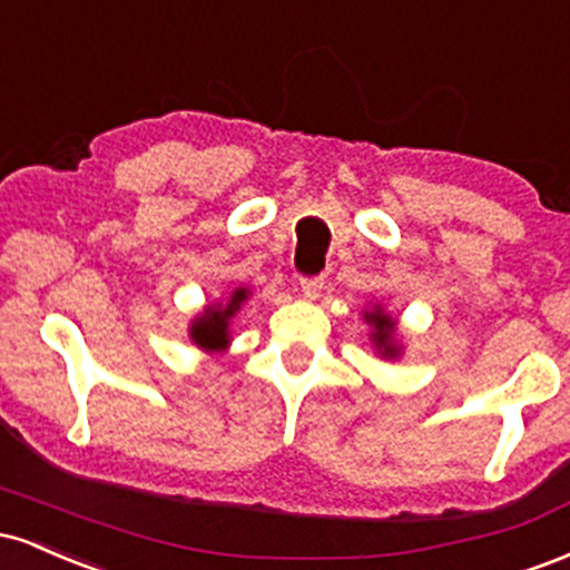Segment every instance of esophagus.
Instances as JSON below:
<instances>
[{
	"label": "esophagus",
	"mask_w": 570,
	"mask_h": 570,
	"mask_svg": "<svg viewBox=\"0 0 570 570\" xmlns=\"http://www.w3.org/2000/svg\"><path fill=\"white\" fill-rule=\"evenodd\" d=\"M324 289V276H303L299 278V292L305 299H316Z\"/></svg>",
	"instance_id": "34e87169"
}]
</instances>
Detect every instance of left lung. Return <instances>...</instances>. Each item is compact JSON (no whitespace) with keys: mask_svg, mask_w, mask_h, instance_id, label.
Here are the masks:
<instances>
[{"mask_svg":"<svg viewBox=\"0 0 570 570\" xmlns=\"http://www.w3.org/2000/svg\"><path fill=\"white\" fill-rule=\"evenodd\" d=\"M370 322L375 326V332H372V337H375V345L381 348L385 356H396V345L391 343V335H394V322H391L389 316H383L381 311L370 313Z\"/></svg>","mask_w":570,"mask_h":570,"instance_id":"obj_1","label":"left lung"}]
</instances>
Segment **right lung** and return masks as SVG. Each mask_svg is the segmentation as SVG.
Listing matches in <instances>:
<instances>
[{
  "mask_svg": "<svg viewBox=\"0 0 570 570\" xmlns=\"http://www.w3.org/2000/svg\"><path fill=\"white\" fill-rule=\"evenodd\" d=\"M246 299V289H238L225 307H206V313L193 324V340L200 348H222L227 343V322Z\"/></svg>",
  "mask_w": 570,
  "mask_h": 570,
  "instance_id": "add662e5",
  "label": "right lung"
}]
</instances>
